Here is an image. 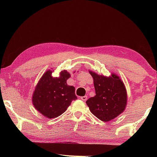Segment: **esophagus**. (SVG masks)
<instances>
[{
	"instance_id": "1",
	"label": "esophagus",
	"mask_w": 157,
	"mask_h": 157,
	"mask_svg": "<svg viewBox=\"0 0 157 157\" xmlns=\"http://www.w3.org/2000/svg\"><path fill=\"white\" fill-rule=\"evenodd\" d=\"M80 99L83 101H86L87 100V96H86V95H84V96H82L80 97Z\"/></svg>"
}]
</instances>
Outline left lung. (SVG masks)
Instances as JSON below:
<instances>
[{
  "label": "left lung",
  "instance_id": "8db88e82",
  "mask_svg": "<svg viewBox=\"0 0 157 157\" xmlns=\"http://www.w3.org/2000/svg\"><path fill=\"white\" fill-rule=\"evenodd\" d=\"M93 79L95 95L86 100L91 112L102 121L113 120L124 111L127 105V91L118 76L99 75L89 71Z\"/></svg>",
  "mask_w": 157,
  "mask_h": 157
}]
</instances>
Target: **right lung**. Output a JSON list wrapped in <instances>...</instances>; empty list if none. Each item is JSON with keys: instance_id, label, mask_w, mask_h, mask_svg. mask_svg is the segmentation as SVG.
<instances>
[{"instance_id": "1", "label": "right lung", "mask_w": 157, "mask_h": 157, "mask_svg": "<svg viewBox=\"0 0 157 157\" xmlns=\"http://www.w3.org/2000/svg\"><path fill=\"white\" fill-rule=\"evenodd\" d=\"M70 77L65 70L59 78H53L51 71L41 77L33 93V103L42 115L50 119L56 118L65 112L73 100L78 99L75 87L66 83Z\"/></svg>"}]
</instances>
